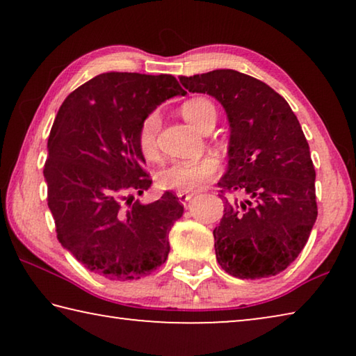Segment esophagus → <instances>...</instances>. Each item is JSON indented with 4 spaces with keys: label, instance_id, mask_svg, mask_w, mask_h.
Returning a JSON list of instances; mask_svg holds the SVG:
<instances>
[{
    "label": "esophagus",
    "instance_id": "1",
    "mask_svg": "<svg viewBox=\"0 0 356 356\" xmlns=\"http://www.w3.org/2000/svg\"><path fill=\"white\" fill-rule=\"evenodd\" d=\"M177 197H179V201L182 202V204H186L188 202L191 197H193V193H185V191H177Z\"/></svg>",
    "mask_w": 356,
    "mask_h": 356
}]
</instances>
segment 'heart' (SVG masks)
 <instances>
[{
	"instance_id": "obj_1",
	"label": "heart",
	"mask_w": 356,
	"mask_h": 356,
	"mask_svg": "<svg viewBox=\"0 0 356 356\" xmlns=\"http://www.w3.org/2000/svg\"><path fill=\"white\" fill-rule=\"evenodd\" d=\"M182 116L188 120L193 127L201 130L202 124L209 118H216V110L213 104L204 97H195L186 100L180 106ZM160 129V114L150 111L143 119L138 130V146L141 154L147 160L156 159V134ZM220 171V161L215 156H202V159L177 160L161 168L156 174V184L163 190L177 191H195L209 182L216 172Z\"/></svg>"
}]
</instances>
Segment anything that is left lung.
<instances>
[{
  "mask_svg": "<svg viewBox=\"0 0 356 356\" xmlns=\"http://www.w3.org/2000/svg\"><path fill=\"white\" fill-rule=\"evenodd\" d=\"M179 80L190 92L218 100L231 129L218 186L243 197L220 195L225 215L213 229L216 261L240 280L281 273L305 248L317 218L316 171L297 116L268 84L237 70Z\"/></svg>",
  "mask_w": 356,
  "mask_h": 356,
  "instance_id": "left-lung-1",
  "label": "left lung"
}]
</instances>
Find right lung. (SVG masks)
<instances>
[{
  "label": "right lung",
  "mask_w": 356,
  "mask_h": 356,
  "mask_svg": "<svg viewBox=\"0 0 356 356\" xmlns=\"http://www.w3.org/2000/svg\"><path fill=\"white\" fill-rule=\"evenodd\" d=\"M185 94L172 75L108 72L59 108L44 166L48 207L59 243L89 272L134 281L165 264L184 206L171 191L150 204H131L130 193L152 184L138 146L143 119Z\"/></svg>",
  "instance_id": "1"
}]
</instances>
